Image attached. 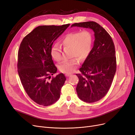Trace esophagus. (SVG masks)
<instances>
[{
    "mask_svg": "<svg viewBox=\"0 0 135 135\" xmlns=\"http://www.w3.org/2000/svg\"><path fill=\"white\" fill-rule=\"evenodd\" d=\"M65 75H66V77H69V76L71 75H72V74H71V73H66Z\"/></svg>",
    "mask_w": 135,
    "mask_h": 135,
    "instance_id": "1",
    "label": "esophagus"
}]
</instances>
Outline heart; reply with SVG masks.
Returning <instances> with one entry per match:
<instances>
[{
    "label": "heart",
    "mask_w": 135,
    "mask_h": 135,
    "mask_svg": "<svg viewBox=\"0 0 135 135\" xmlns=\"http://www.w3.org/2000/svg\"><path fill=\"white\" fill-rule=\"evenodd\" d=\"M94 41L93 33L89 30H77L69 32L62 39V44L64 49H71L70 57H76L80 61H84L90 55ZM62 48L61 45L55 44L50 51L51 57L56 61L61 59ZM79 64L76 58L62 62L59 66L60 71L64 73H71Z\"/></svg>",
    "instance_id": "1"
}]
</instances>
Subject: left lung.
Wrapping results in <instances>:
<instances>
[{"instance_id":"obj_1","label":"left lung","mask_w":135,"mask_h":135,"mask_svg":"<svg viewBox=\"0 0 135 135\" xmlns=\"http://www.w3.org/2000/svg\"><path fill=\"white\" fill-rule=\"evenodd\" d=\"M89 28L95 40L90 55L81 67L76 90L79 98L86 103L100 100L108 92L116 71L115 46L105 29L94 21L74 23L71 27Z\"/></svg>"}]
</instances>
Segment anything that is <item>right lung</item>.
Masks as SVG:
<instances>
[{
    "label": "right lung",
    "mask_w": 135,
    "mask_h": 135,
    "mask_svg": "<svg viewBox=\"0 0 135 135\" xmlns=\"http://www.w3.org/2000/svg\"><path fill=\"white\" fill-rule=\"evenodd\" d=\"M39 26L22 39L18 51L17 72L24 88L32 100L43 106L56 103L66 78L63 73L51 78L57 68L50 54L55 41L69 26Z\"/></svg>",
    "instance_id": "right-lung-1"
}]
</instances>
